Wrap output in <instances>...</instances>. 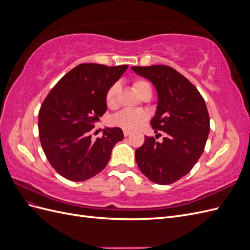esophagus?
<instances>
[{"label":"esophagus","mask_w":250,"mask_h":250,"mask_svg":"<svg viewBox=\"0 0 250 250\" xmlns=\"http://www.w3.org/2000/svg\"><path fill=\"white\" fill-rule=\"evenodd\" d=\"M123 133H124L125 137H128V135H129L131 132H130V130H126V129H124V130H123Z\"/></svg>","instance_id":"esophagus-1"}]
</instances>
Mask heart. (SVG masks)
Listing matches in <instances>:
<instances>
[{
  "label": "heart",
  "mask_w": 250,
  "mask_h": 250,
  "mask_svg": "<svg viewBox=\"0 0 250 250\" xmlns=\"http://www.w3.org/2000/svg\"><path fill=\"white\" fill-rule=\"evenodd\" d=\"M150 86L149 83L145 80H138L134 82L133 88L138 94L143 88ZM119 93V85L113 84L106 94V104L108 107H115L117 104V97ZM147 115L141 110H129L125 109L118 112L111 118V123L118 127L126 130H135L146 122Z\"/></svg>",
  "instance_id": "1"
}]
</instances>
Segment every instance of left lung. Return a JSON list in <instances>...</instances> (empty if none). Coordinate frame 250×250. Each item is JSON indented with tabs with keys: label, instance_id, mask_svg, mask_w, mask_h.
Listing matches in <instances>:
<instances>
[{
	"label": "left lung",
	"instance_id": "1",
	"mask_svg": "<svg viewBox=\"0 0 250 250\" xmlns=\"http://www.w3.org/2000/svg\"><path fill=\"white\" fill-rule=\"evenodd\" d=\"M131 70L154 85L157 106L151 125L155 132L165 133L161 142L145 137L135 150V161L151 181L173 184L193 169L206 147L209 133L206 102L198 89L170 66H131Z\"/></svg>",
	"mask_w": 250,
	"mask_h": 250
}]
</instances>
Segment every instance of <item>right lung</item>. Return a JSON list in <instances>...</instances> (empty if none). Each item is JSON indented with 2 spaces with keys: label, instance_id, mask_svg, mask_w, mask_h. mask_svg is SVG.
Listing matches in <instances>:
<instances>
[{
  "label": "right lung",
  "instance_id": "add662e5",
  "mask_svg": "<svg viewBox=\"0 0 250 250\" xmlns=\"http://www.w3.org/2000/svg\"><path fill=\"white\" fill-rule=\"evenodd\" d=\"M128 65L81 63L60 79L39 113L40 140L49 163L62 177L83 181L100 173L113 146L124 139L119 127H106L102 138L90 130L107 109L106 94Z\"/></svg>",
  "mask_w": 250,
  "mask_h": 250
}]
</instances>
